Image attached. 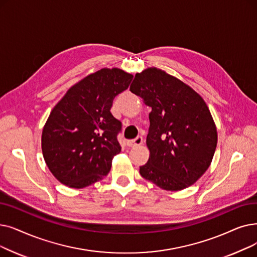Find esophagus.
I'll list each match as a JSON object with an SVG mask.
<instances>
[{
	"instance_id": "1",
	"label": "esophagus",
	"mask_w": 257,
	"mask_h": 257,
	"mask_svg": "<svg viewBox=\"0 0 257 257\" xmlns=\"http://www.w3.org/2000/svg\"><path fill=\"white\" fill-rule=\"evenodd\" d=\"M143 144V138L142 137H138L135 140H130L127 142V145L129 147H136V146H140V145Z\"/></svg>"
}]
</instances>
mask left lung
Wrapping results in <instances>:
<instances>
[{
	"instance_id": "obj_1",
	"label": "left lung",
	"mask_w": 257,
	"mask_h": 257,
	"mask_svg": "<svg viewBox=\"0 0 257 257\" xmlns=\"http://www.w3.org/2000/svg\"><path fill=\"white\" fill-rule=\"evenodd\" d=\"M130 91L151 107L146 144L145 178L167 191L193 185L213 159L217 131L210 110L193 89L164 70L147 68L137 73Z\"/></svg>"
}]
</instances>
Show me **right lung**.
Segmentation results:
<instances>
[{"instance_id":"right-lung-1","label":"right lung","mask_w":257,"mask_h":257,"mask_svg":"<svg viewBox=\"0 0 257 257\" xmlns=\"http://www.w3.org/2000/svg\"><path fill=\"white\" fill-rule=\"evenodd\" d=\"M132 79L121 69L103 68L73 85L54 106L43 128L42 151L59 182L81 189L109 173L121 149V122L110 109Z\"/></svg>"}]
</instances>
